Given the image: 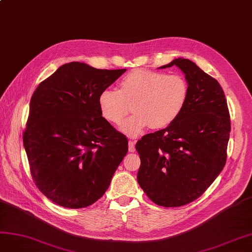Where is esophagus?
Listing matches in <instances>:
<instances>
[{"mask_svg":"<svg viewBox=\"0 0 252 252\" xmlns=\"http://www.w3.org/2000/svg\"><path fill=\"white\" fill-rule=\"evenodd\" d=\"M135 141L128 140V151H130V152H135Z\"/></svg>","mask_w":252,"mask_h":252,"instance_id":"1","label":"esophagus"}]
</instances>
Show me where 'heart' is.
<instances>
[{"mask_svg": "<svg viewBox=\"0 0 252 252\" xmlns=\"http://www.w3.org/2000/svg\"><path fill=\"white\" fill-rule=\"evenodd\" d=\"M188 98L189 85L183 76L135 69L121 79L119 91L101 92L98 104L102 117L114 125H120L132 110L136 112L122 125L121 130L137 136L149 126L164 128L173 125Z\"/></svg>", "mask_w": 252, "mask_h": 252, "instance_id": "b5f03b06", "label": "heart"}]
</instances>
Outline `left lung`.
Instances as JSON below:
<instances>
[{
	"label": "left lung",
	"instance_id": "1",
	"mask_svg": "<svg viewBox=\"0 0 252 252\" xmlns=\"http://www.w3.org/2000/svg\"><path fill=\"white\" fill-rule=\"evenodd\" d=\"M173 65L189 85L185 109L173 125L136 143L141 161L137 182L162 207L187 205L209 188L226 163L231 128L220 83L188 59H175L160 68Z\"/></svg>",
	"mask_w": 252,
	"mask_h": 252
}]
</instances>
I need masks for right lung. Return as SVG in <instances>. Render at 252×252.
Listing matches in <instances>:
<instances>
[{
	"label": "right lung",
	"instance_id": "1",
	"mask_svg": "<svg viewBox=\"0 0 252 252\" xmlns=\"http://www.w3.org/2000/svg\"><path fill=\"white\" fill-rule=\"evenodd\" d=\"M126 70L70 62L35 89L23 143L35 186L55 204L88 207L109 188L127 139L102 117L98 98Z\"/></svg>",
	"mask_w": 252,
	"mask_h": 252
}]
</instances>
